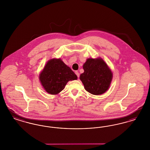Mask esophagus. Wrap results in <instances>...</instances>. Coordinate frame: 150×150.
<instances>
[{
  "mask_svg": "<svg viewBox=\"0 0 150 150\" xmlns=\"http://www.w3.org/2000/svg\"><path fill=\"white\" fill-rule=\"evenodd\" d=\"M75 74L77 75V76L78 77H79V76H80V74H79V72L78 71H75Z\"/></svg>",
  "mask_w": 150,
  "mask_h": 150,
  "instance_id": "34e87169",
  "label": "esophagus"
}]
</instances>
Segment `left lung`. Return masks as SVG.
Instances as JSON below:
<instances>
[{
	"label": "left lung",
	"mask_w": 150,
	"mask_h": 150,
	"mask_svg": "<svg viewBox=\"0 0 150 150\" xmlns=\"http://www.w3.org/2000/svg\"><path fill=\"white\" fill-rule=\"evenodd\" d=\"M84 72L80 79L87 92L94 95L106 92L110 86L112 73L102 58H88L83 64Z\"/></svg>",
	"instance_id": "1"
}]
</instances>
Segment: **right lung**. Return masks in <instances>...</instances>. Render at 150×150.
Listing matches in <instances>:
<instances>
[{
	"mask_svg": "<svg viewBox=\"0 0 150 150\" xmlns=\"http://www.w3.org/2000/svg\"><path fill=\"white\" fill-rule=\"evenodd\" d=\"M78 79L71 69L61 59H52L45 64L39 79L47 92L57 94L61 92L70 80Z\"/></svg>",
	"mask_w": 150,
	"mask_h": 150,
	"instance_id": "right-lung-1",
	"label": "right lung"
}]
</instances>
